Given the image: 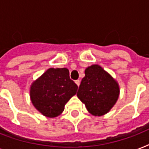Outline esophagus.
Returning <instances> with one entry per match:
<instances>
[{"label": "esophagus", "mask_w": 149, "mask_h": 149, "mask_svg": "<svg viewBox=\"0 0 149 149\" xmlns=\"http://www.w3.org/2000/svg\"><path fill=\"white\" fill-rule=\"evenodd\" d=\"M75 83L77 84V86H79V84H80V80H79V79H77V80L75 81Z\"/></svg>", "instance_id": "esophagus-1"}]
</instances>
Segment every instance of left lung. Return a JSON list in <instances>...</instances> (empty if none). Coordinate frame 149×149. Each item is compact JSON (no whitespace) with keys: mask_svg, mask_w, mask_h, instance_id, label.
<instances>
[{"mask_svg":"<svg viewBox=\"0 0 149 149\" xmlns=\"http://www.w3.org/2000/svg\"><path fill=\"white\" fill-rule=\"evenodd\" d=\"M118 96V83L103 68L98 65L86 68L77 97L91 114L101 116L107 113L115 104Z\"/></svg>","mask_w":149,"mask_h":149,"instance_id":"1","label":"left lung"}]
</instances>
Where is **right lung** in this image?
Returning <instances> with one entry per match:
<instances>
[{
  "mask_svg": "<svg viewBox=\"0 0 149 149\" xmlns=\"http://www.w3.org/2000/svg\"><path fill=\"white\" fill-rule=\"evenodd\" d=\"M77 89L66 68H50L31 84L30 97L39 112L55 118L64 111L65 104L77 93Z\"/></svg>",
  "mask_w": 149,
  "mask_h": 149,
  "instance_id": "add662e5",
  "label": "right lung"
}]
</instances>
